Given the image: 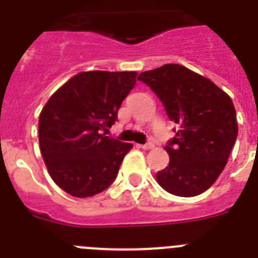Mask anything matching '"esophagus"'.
Instances as JSON below:
<instances>
[{"mask_svg": "<svg viewBox=\"0 0 258 258\" xmlns=\"http://www.w3.org/2000/svg\"><path fill=\"white\" fill-rule=\"evenodd\" d=\"M152 147H154V145H152L151 142L145 143V145H141V149H143V150H151Z\"/></svg>", "mask_w": 258, "mask_h": 258, "instance_id": "1", "label": "esophagus"}]
</instances>
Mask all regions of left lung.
<instances>
[{"label":"left lung","mask_w":258,"mask_h":258,"mask_svg":"<svg viewBox=\"0 0 258 258\" xmlns=\"http://www.w3.org/2000/svg\"><path fill=\"white\" fill-rule=\"evenodd\" d=\"M138 80L151 88L177 125L165 146L169 164L156 173L157 182L175 197L200 195L222 173L235 145L238 122L231 98L179 64L142 72Z\"/></svg>","instance_id":"1"}]
</instances>
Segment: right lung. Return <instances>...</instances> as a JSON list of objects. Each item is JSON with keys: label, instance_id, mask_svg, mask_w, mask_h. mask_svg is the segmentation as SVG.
<instances>
[{"label": "right lung", "instance_id": "obj_1", "mask_svg": "<svg viewBox=\"0 0 258 258\" xmlns=\"http://www.w3.org/2000/svg\"><path fill=\"white\" fill-rule=\"evenodd\" d=\"M136 83V72L89 71L50 97L38 120V141L50 177L61 190L89 198L115 181L133 145L106 132Z\"/></svg>", "mask_w": 258, "mask_h": 258}]
</instances>
